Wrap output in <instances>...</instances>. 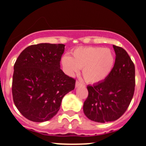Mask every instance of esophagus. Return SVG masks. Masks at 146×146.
<instances>
[{
  "mask_svg": "<svg viewBox=\"0 0 146 146\" xmlns=\"http://www.w3.org/2000/svg\"><path fill=\"white\" fill-rule=\"evenodd\" d=\"M83 86V83H81L79 81H76V88H78V87H80V86Z\"/></svg>",
  "mask_w": 146,
  "mask_h": 146,
  "instance_id": "obj_1",
  "label": "esophagus"
}]
</instances>
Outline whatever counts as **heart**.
Returning <instances> with one entry per match:
<instances>
[{
	"instance_id": "heart-1",
	"label": "heart",
	"mask_w": 146,
	"mask_h": 146,
	"mask_svg": "<svg viewBox=\"0 0 146 146\" xmlns=\"http://www.w3.org/2000/svg\"><path fill=\"white\" fill-rule=\"evenodd\" d=\"M72 57L65 55L61 58L63 70L73 76L83 68V76L87 83L98 84L111 74L115 65L113 52L103 47H80L72 51Z\"/></svg>"
}]
</instances>
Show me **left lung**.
Segmentation results:
<instances>
[{
    "label": "left lung",
    "mask_w": 146,
    "mask_h": 146,
    "mask_svg": "<svg viewBox=\"0 0 146 146\" xmlns=\"http://www.w3.org/2000/svg\"><path fill=\"white\" fill-rule=\"evenodd\" d=\"M113 46L115 65L103 82L88 86V96L83 112L88 119L98 123L116 121L128 108L135 90V66L123 48Z\"/></svg>",
    "instance_id": "obj_1"
}]
</instances>
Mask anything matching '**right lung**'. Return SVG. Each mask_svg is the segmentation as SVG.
Wrapping results in <instances>:
<instances>
[{"instance_id":"1","label":"right lung","mask_w":146,"mask_h":146,"mask_svg":"<svg viewBox=\"0 0 146 146\" xmlns=\"http://www.w3.org/2000/svg\"><path fill=\"white\" fill-rule=\"evenodd\" d=\"M65 45L39 43L24 49L14 64L12 93L21 114L44 122L58 112L63 98L74 90L76 80L60 69Z\"/></svg>"}]
</instances>
